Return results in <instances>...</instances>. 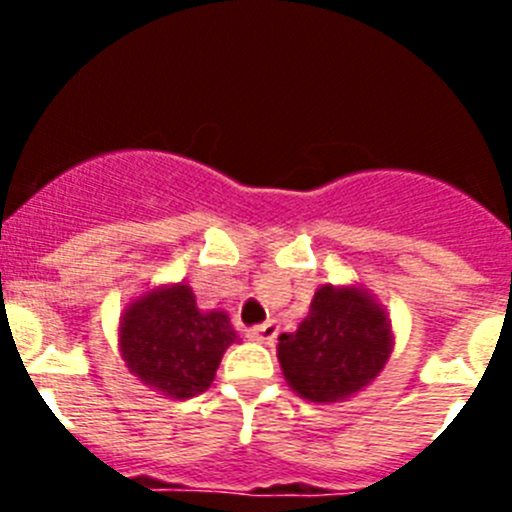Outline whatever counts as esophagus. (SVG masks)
<instances>
[{
	"mask_svg": "<svg viewBox=\"0 0 512 512\" xmlns=\"http://www.w3.org/2000/svg\"><path fill=\"white\" fill-rule=\"evenodd\" d=\"M279 333V325L274 323V320H269V323H261V325H253V328L246 330V336L251 338V341H259V343H271L274 338H277Z\"/></svg>",
	"mask_w": 512,
	"mask_h": 512,
	"instance_id": "esophagus-1",
	"label": "esophagus"
}]
</instances>
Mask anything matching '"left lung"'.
<instances>
[{"label": "left lung", "instance_id": "obj_1", "mask_svg": "<svg viewBox=\"0 0 512 512\" xmlns=\"http://www.w3.org/2000/svg\"><path fill=\"white\" fill-rule=\"evenodd\" d=\"M392 351L382 307L356 287H320L295 333L279 336L289 387L310 402L346 400L372 382Z\"/></svg>", "mask_w": 512, "mask_h": 512}]
</instances>
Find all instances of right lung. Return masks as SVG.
Masks as SVG:
<instances>
[{
  "label": "right lung",
  "instance_id": "1",
  "mask_svg": "<svg viewBox=\"0 0 512 512\" xmlns=\"http://www.w3.org/2000/svg\"><path fill=\"white\" fill-rule=\"evenodd\" d=\"M235 338L228 315L202 312L187 284L148 292L125 310L120 325L122 359L130 372L174 400L210 387Z\"/></svg>",
  "mask_w": 512,
  "mask_h": 512
}]
</instances>
